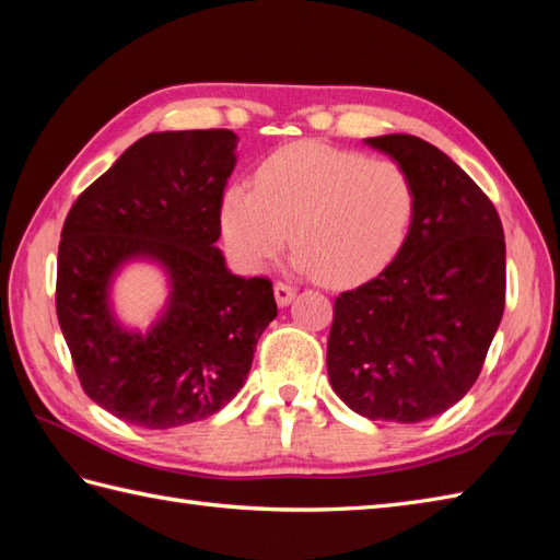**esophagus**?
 I'll list each match as a JSON object with an SVG mask.
<instances>
[{"label":"esophagus","instance_id":"obj_1","mask_svg":"<svg viewBox=\"0 0 560 560\" xmlns=\"http://www.w3.org/2000/svg\"><path fill=\"white\" fill-rule=\"evenodd\" d=\"M273 295H277V303L283 307L293 301L295 287H291V283H287V281H277L273 283Z\"/></svg>","mask_w":560,"mask_h":560}]
</instances>
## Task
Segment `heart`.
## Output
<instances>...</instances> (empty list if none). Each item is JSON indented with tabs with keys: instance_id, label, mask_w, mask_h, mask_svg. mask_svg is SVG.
Returning a JSON list of instances; mask_svg holds the SVG:
<instances>
[{
	"instance_id": "b5f03b06",
	"label": "heart",
	"mask_w": 560,
	"mask_h": 560,
	"mask_svg": "<svg viewBox=\"0 0 560 560\" xmlns=\"http://www.w3.org/2000/svg\"><path fill=\"white\" fill-rule=\"evenodd\" d=\"M413 213L416 187L397 161L301 141L257 165L255 189H225L221 231L247 269L277 257L291 231L295 265L327 283H351L397 257Z\"/></svg>"
}]
</instances>
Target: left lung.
I'll return each mask as SVG.
<instances>
[{
    "instance_id": "obj_1",
    "label": "left lung",
    "mask_w": 560,
    "mask_h": 560,
    "mask_svg": "<svg viewBox=\"0 0 560 560\" xmlns=\"http://www.w3.org/2000/svg\"><path fill=\"white\" fill-rule=\"evenodd\" d=\"M411 175L416 213L397 257L335 301L331 389L371 421L419 423L477 383L505 311V235L493 201L411 135L365 139Z\"/></svg>"
}]
</instances>
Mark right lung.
<instances>
[{
  "label": "right lung",
  "mask_w": 560,
  "mask_h": 560,
  "mask_svg": "<svg viewBox=\"0 0 560 560\" xmlns=\"http://www.w3.org/2000/svg\"><path fill=\"white\" fill-rule=\"evenodd\" d=\"M231 129L153 132L135 141L69 209L57 253V319L86 395L151 431L223 409L277 317L271 281L225 269L217 241L235 168ZM170 271L172 299L147 336L116 325L107 291L125 260Z\"/></svg>",
  "instance_id": "obj_1"
}]
</instances>
